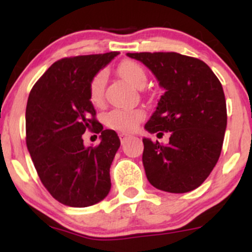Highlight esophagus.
Instances as JSON below:
<instances>
[{"label": "esophagus", "mask_w": 252, "mask_h": 252, "mask_svg": "<svg viewBox=\"0 0 252 252\" xmlns=\"http://www.w3.org/2000/svg\"><path fill=\"white\" fill-rule=\"evenodd\" d=\"M118 136H120V138H121V142H124V140H126V137H129L130 136V134H128V132H120V134H118Z\"/></svg>", "instance_id": "esophagus-1"}]
</instances>
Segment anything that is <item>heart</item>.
Returning <instances> with one entry per match:
<instances>
[{"label": "heart", "instance_id": "obj_1", "mask_svg": "<svg viewBox=\"0 0 252 252\" xmlns=\"http://www.w3.org/2000/svg\"><path fill=\"white\" fill-rule=\"evenodd\" d=\"M118 73L126 82L138 89H142L148 80V76L143 66L134 60H124L118 66ZM105 83L106 74L104 71L97 72L90 80L89 96L90 100L94 104H99L103 100ZM144 117L146 114L141 109H114L105 115L104 122L111 129L130 131L138 123L142 122Z\"/></svg>", "mask_w": 252, "mask_h": 252}]
</instances>
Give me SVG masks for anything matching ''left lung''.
<instances>
[{
  "label": "left lung",
  "mask_w": 252,
  "mask_h": 252,
  "mask_svg": "<svg viewBox=\"0 0 252 252\" xmlns=\"http://www.w3.org/2000/svg\"><path fill=\"white\" fill-rule=\"evenodd\" d=\"M126 56L143 63L166 90L144 128L152 134L169 131V143L143 138L147 179L169 193L198 189L218 162L224 142L227 114L220 82L202 60L175 52Z\"/></svg>",
  "instance_id": "1"
}]
</instances>
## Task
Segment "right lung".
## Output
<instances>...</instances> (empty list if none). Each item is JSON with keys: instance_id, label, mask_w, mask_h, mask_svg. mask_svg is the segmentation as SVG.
<instances>
[{"instance_id": "right-lung-1", "label": "right lung", "mask_w": 252, "mask_h": 252, "mask_svg": "<svg viewBox=\"0 0 252 252\" xmlns=\"http://www.w3.org/2000/svg\"><path fill=\"white\" fill-rule=\"evenodd\" d=\"M118 54L63 58L40 77L28 97V152L45 189L66 206H91L111 189L110 166L121 141L116 131L103 130L97 121L89 84ZM88 129L101 134L98 146H83Z\"/></svg>"}]
</instances>
